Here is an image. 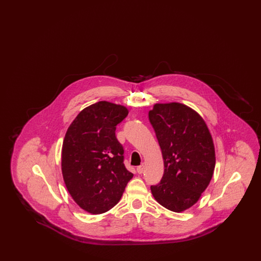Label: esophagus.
Here are the masks:
<instances>
[{"label":"esophagus","mask_w":261,"mask_h":261,"mask_svg":"<svg viewBox=\"0 0 261 261\" xmlns=\"http://www.w3.org/2000/svg\"><path fill=\"white\" fill-rule=\"evenodd\" d=\"M144 169H145V165L144 164H141L139 166H137V172L139 174H142L144 172Z\"/></svg>","instance_id":"obj_1"}]
</instances>
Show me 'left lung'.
<instances>
[{
  "instance_id": "1",
  "label": "left lung",
  "mask_w": 261,
  "mask_h": 261,
  "mask_svg": "<svg viewBox=\"0 0 261 261\" xmlns=\"http://www.w3.org/2000/svg\"><path fill=\"white\" fill-rule=\"evenodd\" d=\"M149 119L164 163L162 180L150 186L151 194L169 211H186L199 200L213 175L211 132L199 113L179 102L155 103Z\"/></svg>"
}]
</instances>
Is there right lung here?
<instances>
[{
    "label": "right lung",
    "instance_id": "add662e5",
    "mask_svg": "<svg viewBox=\"0 0 261 261\" xmlns=\"http://www.w3.org/2000/svg\"><path fill=\"white\" fill-rule=\"evenodd\" d=\"M128 115L120 105L96 102L76 116L63 140L62 170L67 191L84 211L99 214L121 199L133 174L124 163L116 125Z\"/></svg>",
    "mask_w": 261,
    "mask_h": 261
}]
</instances>
